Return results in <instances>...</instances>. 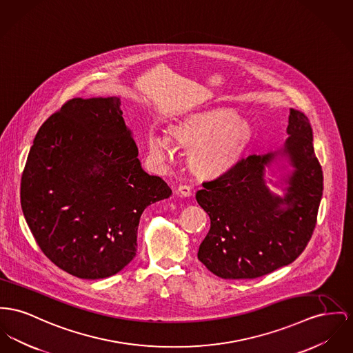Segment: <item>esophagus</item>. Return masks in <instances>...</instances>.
Masks as SVG:
<instances>
[{
	"label": "esophagus",
	"instance_id": "esophagus-1",
	"mask_svg": "<svg viewBox=\"0 0 353 353\" xmlns=\"http://www.w3.org/2000/svg\"><path fill=\"white\" fill-rule=\"evenodd\" d=\"M175 194H178V195H182V196H191V188L188 186V185H181L179 188H176V191H175Z\"/></svg>",
	"mask_w": 353,
	"mask_h": 353
}]
</instances>
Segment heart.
Instances as JSON below:
<instances>
[{
    "label": "heart",
    "mask_w": 353,
    "mask_h": 353,
    "mask_svg": "<svg viewBox=\"0 0 353 353\" xmlns=\"http://www.w3.org/2000/svg\"><path fill=\"white\" fill-rule=\"evenodd\" d=\"M249 135L248 124L235 120L234 114L228 110L199 114L168 128V139L190 150L188 163L202 176L219 175L234 165ZM145 143L154 158L161 162L172 159L174 147L163 135L151 131Z\"/></svg>",
    "instance_id": "1"
}]
</instances>
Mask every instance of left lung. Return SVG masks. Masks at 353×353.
Wrapping results in <instances>:
<instances>
[{
	"mask_svg": "<svg viewBox=\"0 0 353 353\" xmlns=\"http://www.w3.org/2000/svg\"><path fill=\"white\" fill-rule=\"evenodd\" d=\"M282 154L293 167L281 198L265 183V165L279 155H249L202 183L196 202L210 216L198 259L225 280H252L292 263L313 234L323 196V170L309 120L290 108Z\"/></svg>",
	"mask_w": 353,
	"mask_h": 353,
	"instance_id": "8db88e82",
	"label": "left lung"
}]
</instances>
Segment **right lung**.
I'll use <instances>...</instances> for the list:
<instances>
[{
	"mask_svg": "<svg viewBox=\"0 0 353 353\" xmlns=\"http://www.w3.org/2000/svg\"><path fill=\"white\" fill-rule=\"evenodd\" d=\"M172 194L148 175L119 97H74L40 127L21 176V208L41 252L85 280L137 256L144 209Z\"/></svg>",
	"mask_w": 353,
	"mask_h": 353,
	"instance_id": "right-lung-1",
	"label": "right lung"
}]
</instances>
